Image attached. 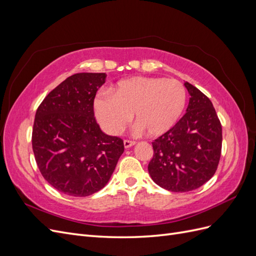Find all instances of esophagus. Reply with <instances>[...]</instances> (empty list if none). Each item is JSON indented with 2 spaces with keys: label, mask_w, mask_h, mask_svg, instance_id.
<instances>
[{
  "label": "esophagus",
  "mask_w": 256,
  "mask_h": 256,
  "mask_svg": "<svg viewBox=\"0 0 256 256\" xmlns=\"http://www.w3.org/2000/svg\"><path fill=\"white\" fill-rule=\"evenodd\" d=\"M136 144L134 141H130V140H125L124 141V146H125V148H129V147L134 146Z\"/></svg>",
  "instance_id": "34e87169"
}]
</instances>
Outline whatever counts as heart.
Instances as JSON below:
<instances>
[{"mask_svg":"<svg viewBox=\"0 0 256 256\" xmlns=\"http://www.w3.org/2000/svg\"><path fill=\"white\" fill-rule=\"evenodd\" d=\"M94 102L96 118L110 134L126 128L134 114L138 131L159 136L174 127L184 109L187 92L175 79L134 76L118 81Z\"/></svg>","mask_w":256,"mask_h":256,"instance_id":"b5f03b06","label":"heart"}]
</instances>
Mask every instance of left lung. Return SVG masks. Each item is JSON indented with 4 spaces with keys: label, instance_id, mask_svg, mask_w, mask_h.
Segmentation results:
<instances>
[{
    "label": "left lung",
    "instance_id": "1",
    "mask_svg": "<svg viewBox=\"0 0 256 256\" xmlns=\"http://www.w3.org/2000/svg\"><path fill=\"white\" fill-rule=\"evenodd\" d=\"M190 95L186 114L152 144L148 164L152 180L172 192H188L214 176L222 148V127L210 100L184 82Z\"/></svg>",
    "mask_w": 256,
    "mask_h": 256
}]
</instances>
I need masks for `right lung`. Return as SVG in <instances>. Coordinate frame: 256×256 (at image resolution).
Instances as JSON below:
<instances>
[{
  "label": "right lung",
  "instance_id": "add662e5",
  "mask_svg": "<svg viewBox=\"0 0 256 256\" xmlns=\"http://www.w3.org/2000/svg\"><path fill=\"white\" fill-rule=\"evenodd\" d=\"M106 74L70 76L51 90L35 115L32 145L38 168L53 188L88 196L110 180L124 142L106 134L94 116V99Z\"/></svg>",
  "mask_w": 256,
  "mask_h": 256
}]
</instances>
